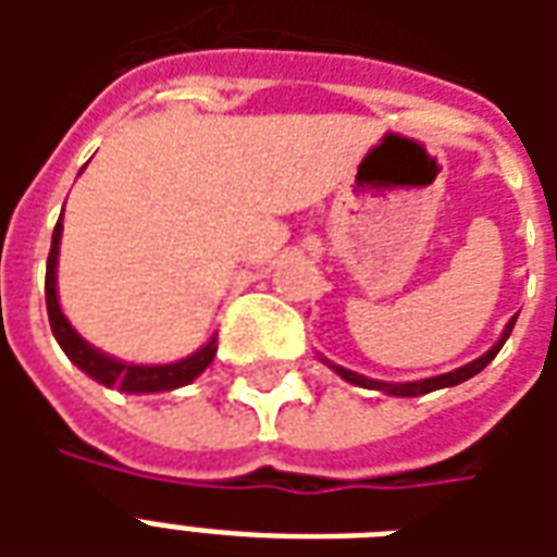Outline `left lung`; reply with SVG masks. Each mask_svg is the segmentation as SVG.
<instances>
[{"label": "left lung", "instance_id": "obj_1", "mask_svg": "<svg viewBox=\"0 0 557 557\" xmlns=\"http://www.w3.org/2000/svg\"><path fill=\"white\" fill-rule=\"evenodd\" d=\"M516 325V315L510 319V325L504 327L502 339L492 346L483 358H478V361L466 363V367H459V370H454V373H444V375H435V379H423V382H406V385H391V382H373V379H363V375L351 373V370H343V367H334L346 382H351V385L358 387H370V391H385V394H394V397H420V394H430V391H438V387H454L459 385V382H466V379H471V375H478L486 363L502 351V346L507 343V337H510V331H513Z\"/></svg>", "mask_w": 557, "mask_h": 557}]
</instances>
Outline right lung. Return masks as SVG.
I'll list each match as a JSON object with an SVG mask.
<instances>
[{
  "instance_id": "right-lung-1",
  "label": "right lung",
  "mask_w": 557,
  "mask_h": 557,
  "mask_svg": "<svg viewBox=\"0 0 557 557\" xmlns=\"http://www.w3.org/2000/svg\"><path fill=\"white\" fill-rule=\"evenodd\" d=\"M59 238H62V214L53 230V244H50V256H47V280H44V295H47V315H50V327L59 346L65 349L71 361L77 363L79 370L91 375L95 382L107 387H119L125 394H160V391H175V387L190 385L196 375L206 370L208 363L218 355V339H211L208 346L184 358V361L163 363V367H137V363H122L103 355V351L91 349L86 339L79 337L71 327V322L59 307L55 298V259H59Z\"/></svg>"
}]
</instances>
